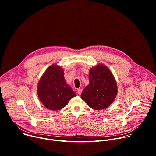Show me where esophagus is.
I'll return each instance as SVG.
<instances>
[{
	"label": "esophagus",
	"instance_id": "34e87169",
	"mask_svg": "<svg viewBox=\"0 0 156 156\" xmlns=\"http://www.w3.org/2000/svg\"><path fill=\"white\" fill-rule=\"evenodd\" d=\"M82 88H79L77 90V93L79 95H80V94L82 93Z\"/></svg>",
	"mask_w": 156,
	"mask_h": 156
}]
</instances>
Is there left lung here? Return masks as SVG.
<instances>
[{
    "instance_id": "8db88e82",
    "label": "left lung",
    "mask_w": 156,
    "mask_h": 156,
    "mask_svg": "<svg viewBox=\"0 0 156 156\" xmlns=\"http://www.w3.org/2000/svg\"><path fill=\"white\" fill-rule=\"evenodd\" d=\"M89 84L81 93V98L91 108L101 110L114 101L118 87L114 76L104 64H98L89 71Z\"/></svg>"
}]
</instances>
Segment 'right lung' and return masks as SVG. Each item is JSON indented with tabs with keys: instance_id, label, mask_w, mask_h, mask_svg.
Segmentation results:
<instances>
[{
	"instance_id": "obj_1",
	"label": "right lung",
	"mask_w": 156,
	"mask_h": 156,
	"mask_svg": "<svg viewBox=\"0 0 156 156\" xmlns=\"http://www.w3.org/2000/svg\"><path fill=\"white\" fill-rule=\"evenodd\" d=\"M38 96L48 109L57 111L64 108L76 96L64 77L63 68L53 64L41 77L37 86Z\"/></svg>"
}]
</instances>
